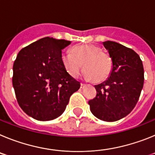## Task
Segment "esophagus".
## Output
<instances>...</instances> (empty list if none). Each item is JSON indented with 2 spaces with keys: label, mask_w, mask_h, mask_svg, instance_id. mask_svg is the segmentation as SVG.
<instances>
[{
  "label": "esophagus",
  "mask_w": 155,
  "mask_h": 155,
  "mask_svg": "<svg viewBox=\"0 0 155 155\" xmlns=\"http://www.w3.org/2000/svg\"><path fill=\"white\" fill-rule=\"evenodd\" d=\"M85 86H86L85 84H83V83H81V88H84Z\"/></svg>",
  "instance_id": "1"
}]
</instances>
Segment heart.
<instances>
[{
	"mask_svg": "<svg viewBox=\"0 0 155 155\" xmlns=\"http://www.w3.org/2000/svg\"><path fill=\"white\" fill-rule=\"evenodd\" d=\"M61 60L66 71L74 78H78L81 74L84 63L87 79H94L96 82L106 80L113 71L112 57L96 45L74 46L71 53H64Z\"/></svg>",
	"mask_w": 155,
	"mask_h": 155,
	"instance_id": "obj_1",
	"label": "heart"
}]
</instances>
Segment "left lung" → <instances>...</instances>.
<instances>
[{
	"label": "left lung",
	"instance_id": "1",
	"mask_svg": "<svg viewBox=\"0 0 155 155\" xmlns=\"http://www.w3.org/2000/svg\"><path fill=\"white\" fill-rule=\"evenodd\" d=\"M113 60V71L105 81L94 85L96 96L88 102L91 113L106 122H114L130 113L143 88L142 61L135 51L118 42H103Z\"/></svg>",
	"mask_w": 155,
	"mask_h": 155
}]
</instances>
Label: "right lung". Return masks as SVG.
Listing matches in <instances>:
<instances>
[{
    "label": "right lung",
    "instance_id": "add662e5",
    "mask_svg": "<svg viewBox=\"0 0 155 155\" xmlns=\"http://www.w3.org/2000/svg\"><path fill=\"white\" fill-rule=\"evenodd\" d=\"M71 44L65 39L45 37L21 49L13 65L12 84L18 103L33 119L48 121L65 110L80 82L67 72L62 50Z\"/></svg>",
    "mask_w": 155,
    "mask_h": 155
}]
</instances>
